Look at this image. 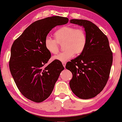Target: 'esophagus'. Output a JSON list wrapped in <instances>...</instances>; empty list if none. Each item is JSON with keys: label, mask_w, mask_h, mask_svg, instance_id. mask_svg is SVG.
<instances>
[{"label": "esophagus", "mask_w": 122, "mask_h": 122, "mask_svg": "<svg viewBox=\"0 0 122 122\" xmlns=\"http://www.w3.org/2000/svg\"><path fill=\"white\" fill-rule=\"evenodd\" d=\"M62 64H63V66H64V68L66 67V62H63V63H62Z\"/></svg>", "instance_id": "34e87169"}]
</instances>
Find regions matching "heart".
I'll return each instance as SVG.
<instances>
[{
  "instance_id": "1",
  "label": "heart",
  "mask_w": 122,
  "mask_h": 122,
  "mask_svg": "<svg viewBox=\"0 0 122 122\" xmlns=\"http://www.w3.org/2000/svg\"><path fill=\"white\" fill-rule=\"evenodd\" d=\"M54 39L46 36L44 40V46L51 54H56L59 51V45L63 42L64 51L53 57L60 61H66L74 57L75 54L79 55L84 51L87 43L86 31L81 28L64 26L55 31Z\"/></svg>"
}]
</instances>
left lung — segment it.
Returning a JSON list of instances; mask_svg holds the SVG:
<instances>
[{
  "label": "left lung",
  "instance_id": "8db88e82",
  "mask_svg": "<svg viewBox=\"0 0 122 122\" xmlns=\"http://www.w3.org/2000/svg\"><path fill=\"white\" fill-rule=\"evenodd\" d=\"M70 22L83 26L87 36L84 51L66 64V69L73 74L70 87L78 98L90 99L101 93L107 83L113 53L108 38L94 23L81 19H71Z\"/></svg>",
  "mask_w": 122,
  "mask_h": 122
}]
</instances>
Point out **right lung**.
<instances>
[{
	"label": "right lung",
	"mask_w": 122,
	"mask_h": 122,
	"mask_svg": "<svg viewBox=\"0 0 122 122\" xmlns=\"http://www.w3.org/2000/svg\"><path fill=\"white\" fill-rule=\"evenodd\" d=\"M68 21L67 18L54 16L34 21L11 46L10 71L20 93L31 101L40 103L47 99L64 69L56 60L46 66L51 53L45 48L44 40L53 28Z\"/></svg>",
	"instance_id": "obj_1"
}]
</instances>
